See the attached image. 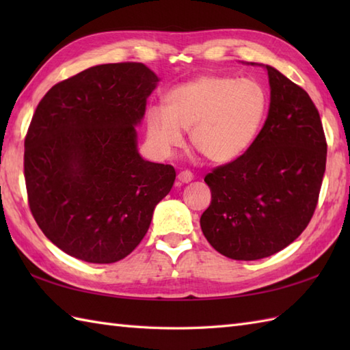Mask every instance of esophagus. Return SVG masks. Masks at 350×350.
Wrapping results in <instances>:
<instances>
[{
  "instance_id": "obj_1",
  "label": "esophagus",
  "mask_w": 350,
  "mask_h": 350,
  "mask_svg": "<svg viewBox=\"0 0 350 350\" xmlns=\"http://www.w3.org/2000/svg\"><path fill=\"white\" fill-rule=\"evenodd\" d=\"M192 179H194V174H192L189 170H183L179 174H177V180H179L180 183H189Z\"/></svg>"
}]
</instances>
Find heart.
Returning <instances> with one entry per match:
<instances>
[{"label": "heart", "mask_w": 350, "mask_h": 350, "mask_svg": "<svg viewBox=\"0 0 350 350\" xmlns=\"http://www.w3.org/2000/svg\"><path fill=\"white\" fill-rule=\"evenodd\" d=\"M165 107L147 109L146 131L152 150L167 158L183 146V129L206 159L239 158L254 143L267 114V94L256 79L203 75L173 87Z\"/></svg>", "instance_id": "1"}]
</instances>
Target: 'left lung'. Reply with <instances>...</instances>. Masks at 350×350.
I'll return each instance as SVG.
<instances>
[{
    "mask_svg": "<svg viewBox=\"0 0 350 350\" xmlns=\"http://www.w3.org/2000/svg\"><path fill=\"white\" fill-rule=\"evenodd\" d=\"M269 75V113L239 158L206 174L211 206L203 234L222 256L258 260L286 248L313 218L325 165L326 138L308 93L277 69Z\"/></svg>",
    "mask_w": 350,
    "mask_h": 350,
    "instance_id": "8db88e82",
    "label": "left lung"
}]
</instances>
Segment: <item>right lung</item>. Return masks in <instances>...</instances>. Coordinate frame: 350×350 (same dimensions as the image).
<instances>
[{
	"instance_id": "add662e5",
	"label": "right lung",
	"mask_w": 350,
	"mask_h": 350,
	"mask_svg": "<svg viewBox=\"0 0 350 350\" xmlns=\"http://www.w3.org/2000/svg\"><path fill=\"white\" fill-rule=\"evenodd\" d=\"M159 78L143 63L94 66L55 84L25 137L29 211L58 248L114 263L143 241L174 167L148 162L135 126Z\"/></svg>"
}]
</instances>
